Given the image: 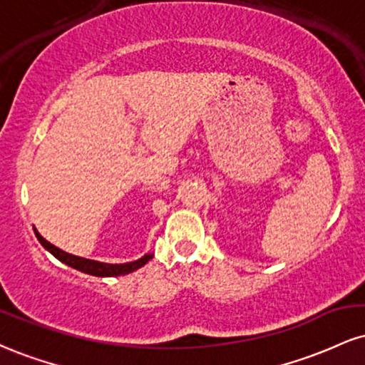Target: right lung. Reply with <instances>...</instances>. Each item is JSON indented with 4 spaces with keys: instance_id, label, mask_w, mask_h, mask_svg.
I'll list each match as a JSON object with an SVG mask.
<instances>
[{
    "instance_id": "1",
    "label": "right lung",
    "mask_w": 365,
    "mask_h": 365,
    "mask_svg": "<svg viewBox=\"0 0 365 365\" xmlns=\"http://www.w3.org/2000/svg\"><path fill=\"white\" fill-rule=\"evenodd\" d=\"M34 231H35V236H37V240L41 241L42 247L46 248L47 252L54 255L57 260L66 263V265L73 267V269L83 272V274L95 275V277H117V275L130 274V272L138 270L143 265H146V263L153 258V253H148L144 255L143 258H139V260L129 262V263H103L96 260H88V258H81V257H76V255L63 252L61 248H57L52 243H49L46 238H42L41 232L35 230V227Z\"/></svg>"
}]
</instances>
